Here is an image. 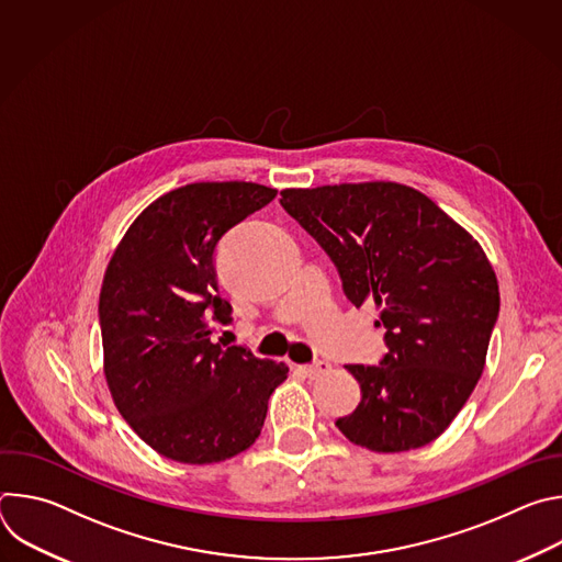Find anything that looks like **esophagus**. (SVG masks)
Listing matches in <instances>:
<instances>
[{"instance_id":"34e87169","label":"esophagus","mask_w":562,"mask_h":562,"mask_svg":"<svg viewBox=\"0 0 562 562\" xmlns=\"http://www.w3.org/2000/svg\"><path fill=\"white\" fill-rule=\"evenodd\" d=\"M329 369H331V364H329L327 360H319V362H313V364H300V367H297V371H300L302 375L311 378V380H315V378H319V375H325Z\"/></svg>"}]
</instances>
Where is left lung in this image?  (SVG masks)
Here are the masks:
<instances>
[{"mask_svg":"<svg viewBox=\"0 0 562 562\" xmlns=\"http://www.w3.org/2000/svg\"><path fill=\"white\" fill-rule=\"evenodd\" d=\"M280 204L319 243L347 297L375 304L389 353L347 364L362 400L338 429L378 453L436 440L483 375L501 293L469 231L397 182L284 189Z\"/></svg>","mask_w":562,"mask_h":562,"instance_id":"left-lung-1","label":"left lung"}]
</instances>
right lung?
I'll use <instances>...</instances> for the list:
<instances>
[{
	"label": "right lung",
	"instance_id": "obj_1",
	"mask_svg": "<svg viewBox=\"0 0 562 562\" xmlns=\"http://www.w3.org/2000/svg\"><path fill=\"white\" fill-rule=\"evenodd\" d=\"M256 182H195L128 226L100 291L104 375L131 429L159 456L222 462L262 431L289 367L215 342L231 323L213 267L220 237L276 198Z\"/></svg>",
	"mask_w": 562,
	"mask_h": 562
}]
</instances>
